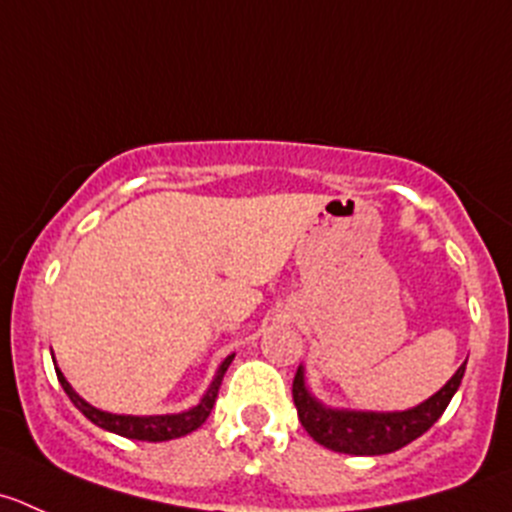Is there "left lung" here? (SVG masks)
<instances>
[{"mask_svg": "<svg viewBox=\"0 0 512 512\" xmlns=\"http://www.w3.org/2000/svg\"><path fill=\"white\" fill-rule=\"evenodd\" d=\"M465 375V362L458 367L443 390L418 408L405 413H355V410H332L317 403L305 388L302 367H297L292 380V400H295L297 418L315 443L347 455H385L405 448L428 433L445 408L453 400L455 390Z\"/></svg>", "mask_w": 512, "mask_h": 512, "instance_id": "1", "label": "left lung"}]
</instances>
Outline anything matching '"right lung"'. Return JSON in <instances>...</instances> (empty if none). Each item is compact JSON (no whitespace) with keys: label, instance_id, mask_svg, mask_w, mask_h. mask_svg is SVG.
<instances>
[{"label":"right lung","instance_id":"right-lung-1","mask_svg":"<svg viewBox=\"0 0 512 512\" xmlns=\"http://www.w3.org/2000/svg\"><path fill=\"white\" fill-rule=\"evenodd\" d=\"M232 357H235V355H230L225 362H222L220 370H217V375H215V380H212L210 390H207L205 398H202L200 403L195 405V408L187 410V413L150 415V418H137V415H112V413H104V410L92 408V405L84 403V400L79 398L77 393H74L72 385L64 380L62 372H59L57 367H54V370H57L59 382H62L64 393L69 395V400L74 403V408H77L79 413L84 415V418L92 420L94 425L109 430V433L122 435V438L147 440V443H162V440H175V438H182V435L192 433V430H197L202 423H205L207 418H210L212 408H215L217 393H220L222 377H225L227 367H230V362H232Z\"/></svg>","mask_w":512,"mask_h":512}]
</instances>
